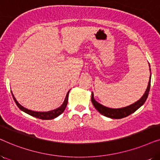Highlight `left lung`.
I'll use <instances>...</instances> for the list:
<instances>
[{"label": "left lung", "mask_w": 160, "mask_h": 160, "mask_svg": "<svg viewBox=\"0 0 160 160\" xmlns=\"http://www.w3.org/2000/svg\"><path fill=\"white\" fill-rule=\"evenodd\" d=\"M149 67H150V65H149ZM150 71H151V69H150ZM151 77H152V75L150 76L149 82H148V87L147 88H146L145 93L143 94V95L142 96L141 99H139L137 102H134V103L130 105V106L124 107V108H108V107L102 106V105L96 101L95 98H94L93 92H92V98H91L92 102L94 107L97 109L98 111H99L102 115L105 116V117L111 118V119H122V118L128 117V116L130 115L131 113H134L135 111L138 110V109L140 108V107L143 106L144 102H146V100L148 98V92H149L150 86H151Z\"/></svg>", "instance_id": "8db88e82"}]
</instances>
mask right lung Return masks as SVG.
Instances as JSON below:
<instances>
[{
  "instance_id": "1",
  "label": "right lung",
  "mask_w": 160,
  "mask_h": 160,
  "mask_svg": "<svg viewBox=\"0 0 160 160\" xmlns=\"http://www.w3.org/2000/svg\"><path fill=\"white\" fill-rule=\"evenodd\" d=\"M69 92L70 91H68V92L67 93L66 97H65V100H64V102H63V103L62 104V106H60L58 108L54 109V110L47 111V112H38V111H33L29 110V109H28V108H25V107L21 106V105L17 101L16 98H14V96L13 94H12V96H13V98H14V102H16L17 106L19 107V108L20 109V110L24 111V112H25L26 113H28V114L32 116V117L38 118V119H41L49 120V119H54V118L58 117V116H60L61 113H62L63 111H65V108H66L67 104H68Z\"/></svg>"
}]
</instances>
